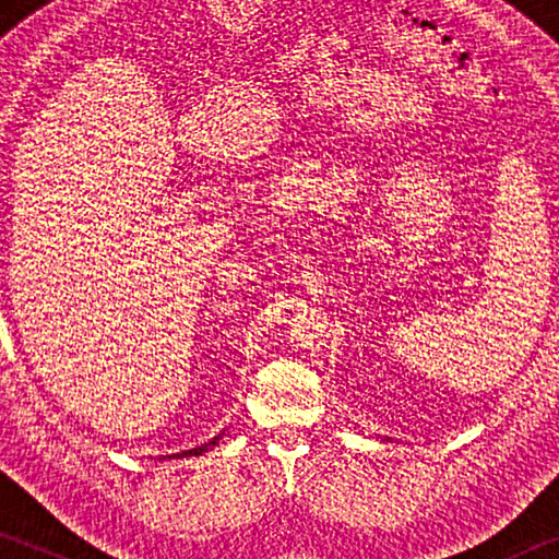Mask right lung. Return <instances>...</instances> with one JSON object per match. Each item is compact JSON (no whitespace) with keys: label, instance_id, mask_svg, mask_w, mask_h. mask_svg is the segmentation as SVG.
<instances>
[{"label":"right lung","instance_id":"add662e5","mask_svg":"<svg viewBox=\"0 0 559 559\" xmlns=\"http://www.w3.org/2000/svg\"><path fill=\"white\" fill-rule=\"evenodd\" d=\"M224 437V433H219V437H214L210 443H204V447H200V453L204 451V449H212V447H216V443H219V439Z\"/></svg>","mask_w":559,"mask_h":559}]
</instances>
